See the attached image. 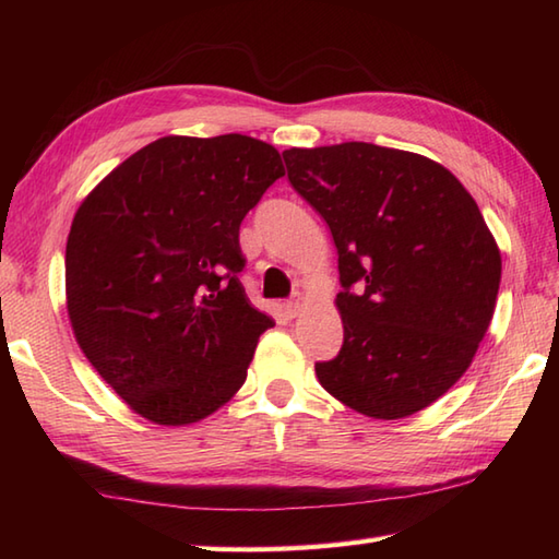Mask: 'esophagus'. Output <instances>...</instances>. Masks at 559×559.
Listing matches in <instances>:
<instances>
[{
    "instance_id": "34e87169",
    "label": "esophagus",
    "mask_w": 559,
    "mask_h": 559,
    "mask_svg": "<svg viewBox=\"0 0 559 559\" xmlns=\"http://www.w3.org/2000/svg\"><path fill=\"white\" fill-rule=\"evenodd\" d=\"M283 307H286V314L288 317H298L300 310H302V302L300 300H288Z\"/></svg>"
}]
</instances>
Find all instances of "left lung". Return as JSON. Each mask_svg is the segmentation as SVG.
<instances>
[{"mask_svg": "<svg viewBox=\"0 0 559 559\" xmlns=\"http://www.w3.org/2000/svg\"><path fill=\"white\" fill-rule=\"evenodd\" d=\"M288 180L329 225L343 346L317 362L331 396L367 418L430 406L468 370L492 322L502 257L444 165L365 141L283 151Z\"/></svg>", "mask_w": 559, "mask_h": 559, "instance_id": "left-lung-1", "label": "left lung"}]
</instances>
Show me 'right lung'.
I'll return each instance as SVG.
<instances>
[{
  "label": "right lung",
  "mask_w": 559,
  "mask_h": 559,
  "mask_svg": "<svg viewBox=\"0 0 559 559\" xmlns=\"http://www.w3.org/2000/svg\"><path fill=\"white\" fill-rule=\"evenodd\" d=\"M283 175L266 141L163 136L81 201L64 259L69 322L141 418L192 425L245 384L273 319L240 283V223Z\"/></svg>",
  "instance_id": "right-lung-1"
}]
</instances>
